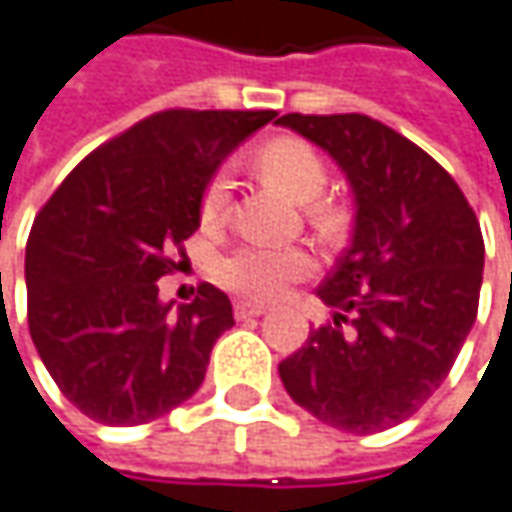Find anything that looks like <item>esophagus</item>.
Here are the masks:
<instances>
[{
	"label": "esophagus",
	"instance_id": "esophagus-1",
	"mask_svg": "<svg viewBox=\"0 0 512 512\" xmlns=\"http://www.w3.org/2000/svg\"><path fill=\"white\" fill-rule=\"evenodd\" d=\"M266 313V307L263 304H249V301H237L234 304V318L237 321H246V318H257Z\"/></svg>",
	"mask_w": 512,
	"mask_h": 512
}]
</instances>
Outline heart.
Wrapping results in <instances>:
<instances>
[{"instance_id": "obj_1", "label": "heart", "mask_w": 512, "mask_h": 512, "mask_svg": "<svg viewBox=\"0 0 512 512\" xmlns=\"http://www.w3.org/2000/svg\"><path fill=\"white\" fill-rule=\"evenodd\" d=\"M257 173L266 185L289 196L292 202H313L324 194L327 185V167L318 159V153L298 141V138H275L257 153ZM228 217V179L217 173L199 199V220L202 228L214 231L226 223ZM310 220L324 234H336L342 228V214L327 205H313ZM316 260L307 249L289 246V249H260L243 246L231 255L220 257L214 266V281L249 301H272L284 295V289L307 275H313Z\"/></svg>"}]
</instances>
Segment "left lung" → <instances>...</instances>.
Masks as SVG:
<instances>
[{
	"label": "left lung",
	"mask_w": 512,
	"mask_h": 512,
	"mask_svg": "<svg viewBox=\"0 0 512 512\" xmlns=\"http://www.w3.org/2000/svg\"><path fill=\"white\" fill-rule=\"evenodd\" d=\"M275 124L321 147L353 194V240L318 286L333 324L278 365L286 394L353 435L391 429L452 371L478 316L484 237L455 179L368 115Z\"/></svg>",
	"instance_id": "1"
}]
</instances>
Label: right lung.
<instances>
[{
	"mask_svg": "<svg viewBox=\"0 0 512 512\" xmlns=\"http://www.w3.org/2000/svg\"><path fill=\"white\" fill-rule=\"evenodd\" d=\"M278 112L167 109L89 153L37 214L25 249L28 330L63 397L138 426L194 397L234 324L223 289L162 301L217 167Z\"/></svg>",
	"mask_w": 512,
	"mask_h": 512,
	"instance_id": "1",
	"label": "right lung"
}]
</instances>
